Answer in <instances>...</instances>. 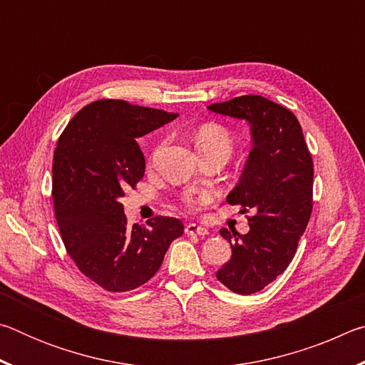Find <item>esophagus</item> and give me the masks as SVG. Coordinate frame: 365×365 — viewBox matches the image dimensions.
<instances>
[{
	"label": "esophagus",
	"instance_id": "34e87169",
	"mask_svg": "<svg viewBox=\"0 0 365 365\" xmlns=\"http://www.w3.org/2000/svg\"><path fill=\"white\" fill-rule=\"evenodd\" d=\"M185 233L187 235H200V237H205V235L209 233V230L206 227H201L197 224H188L185 227Z\"/></svg>",
	"mask_w": 365,
	"mask_h": 365
}]
</instances>
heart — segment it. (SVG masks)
<instances>
[{
    "instance_id": "obj_1",
    "label": "heart",
    "mask_w": 365,
    "mask_h": 365,
    "mask_svg": "<svg viewBox=\"0 0 365 365\" xmlns=\"http://www.w3.org/2000/svg\"><path fill=\"white\" fill-rule=\"evenodd\" d=\"M195 140L200 153L225 151L227 154H230L233 148L232 135L228 133L227 128L215 125V123H206V125L197 128ZM195 202H196V197L193 195L185 196V205L187 206H195Z\"/></svg>"
}]
</instances>
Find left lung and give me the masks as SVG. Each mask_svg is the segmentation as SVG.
I'll return each mask as SVG.
<instances>
[{"label":"left lung","mask_w":365,"mask_h":365,"mask_svg":"<svg viewBox=\"0 0 365 365\" xmlns=\"http://www.w3.org/2000/svg\"><path fill=\"white\" fill-rule=\"evenodd\" d=\"M250 123L251 150L230 205L251 211L250 232L220 228L232 257L215 272L238 294L261 292L287 270L312 211V158L296 115L264 96L245 95L207 106Z\"/></svg>","instance_id":"1"}]
</instances>
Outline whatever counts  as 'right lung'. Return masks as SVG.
<instances>
[{"label":"right lung","mask_w":365,"mask_h":365,"mask_svg":"<svg viewBox=\"0 0 365 365\" xmlns=\"http://www.w3.org/2000/svg\"><path fill=\"white\" fill-rule=\"evenodd\" d=\"M178 114L122 100L90 103L72 117L53 158V202L78 270L108 292H130L159 270L183 233L175 217L128 225L120 197L145 175L137 138Z\"/></svg>","instance_id":"obj_1"}]
</instances>
